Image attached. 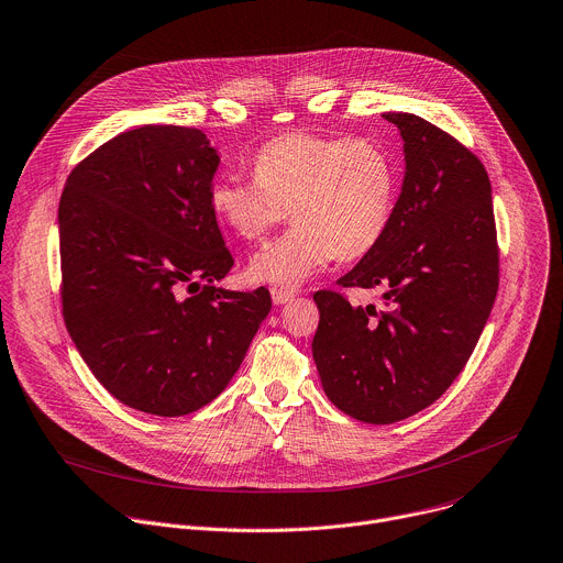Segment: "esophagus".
I'll list each match as a JSON object with an SVG mask.
<instances>
[{
	"mask_svg": "<svg viewBox=\"0 0 563 563\" xmlns=\"http://www.w3.org/2000/svg\"><path fill=\"white\" fill-rule=\"evenodd\" d=\"M294 298V291L291 289H283V287H272V300L274 305H285Z\"/></svg>",
	"mask_w": 563,
	"mask_h": 563,
	"instance_id": "1",
	"label": "esophagus"
}]
</instances>
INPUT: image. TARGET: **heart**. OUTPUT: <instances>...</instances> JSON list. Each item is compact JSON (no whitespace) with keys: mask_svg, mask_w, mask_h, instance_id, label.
Listing matches in <instances>:
<instances>
[{"mask_svg":"<svg viewBox=\"0 0 563 563\" xmlns=\"http://www.w3.org/2000/svg\"><path fill=\"white\" fill-rule=\"evenodd\" d=\"M252 172L254 180L212 183L210 208L219 223L258 243L289 214L296 221L252 258L254 280L296 287L331 258L366 256L391 223L398 167L376 139L280 134L254 154Z\"/></svg>","mask_w":563,"mask_h":563,"instance_id":"b5f03b06","label":"heart"}]
</instances>
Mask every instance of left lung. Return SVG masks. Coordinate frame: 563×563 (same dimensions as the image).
Segmentation results:
<instances>
[{"instance_id":"left-lung-1","label":"left lung","mask_w":563,"mask_h":563,"mask_svg":"<svg viewBox=\"0 0 563 563\" xmlns=\"http://www.w3.org/2000/svg\"><path fill=\"white\" fill-rule=\"evenodd\" d=\"M407 174L391 223L342 289H380L383 309L318 289L311 342L327 398L368 424L431 407L466 366L499 287V247L484 163L409 112H387Z\"/></svg>"}]
</instances>
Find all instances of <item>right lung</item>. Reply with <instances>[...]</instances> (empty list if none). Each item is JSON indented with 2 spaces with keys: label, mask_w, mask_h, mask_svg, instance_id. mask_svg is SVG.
<instances>
[{
  "label": "right lung",
  "mask_w": 563,
  "mask_h": 563,
  "mask_svg": "<svg viewBox=\"0 0 563 563\" xmlns=\"http://www.w3.org/2000/svg\"><path fill=\"white\" fill-rule=\"evenodd\" d=\"M217 167L199 128L143 125L99 145L64 185V322L108 394L143 413L212 402L272 309L265 287L212 285L234 267L210 208ZM183 286L198 294L180 299Z\"/></svg>",
  "instance_id": "obj_1"
}]
</instances>
